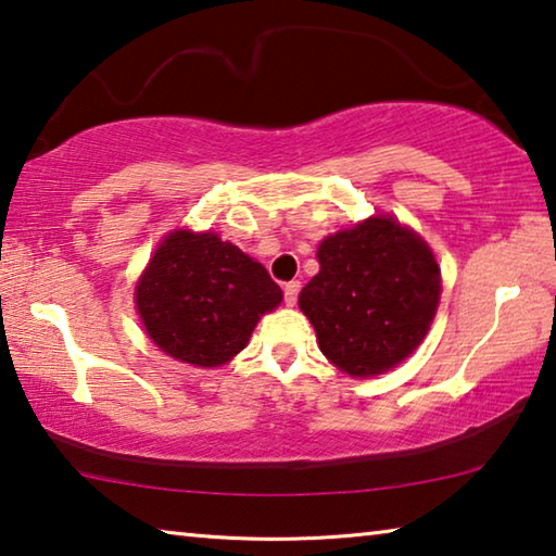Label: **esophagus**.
Returning a JSON list of instances; mask_svg holds the SVG:
<instances>
[{
	"mask_svg": "<svg viewBox=\"0 0 556 556\" xmlns=\"http://www.w3.org/2000/svg\"><path fill=\"white\" fill-rule=\"evenodd\" d=\"M299 289H301L299 281H287V285H285V304L287 306H294L296 304Z\"/></svg>",
	"mask_w": 556,
	"mask_h": 556,
	"instance_id": "obj_1",
	"label": "esophagus"
}]
</instances>
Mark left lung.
I'll return each mask as SVG.
<instances>
[{
	"instance_id": "8db88e82",
	"label": "left lung",
	"mask_w": 556,
	"mask_h": 556,
	"mask_svg": "<svg viewBox=\"0 0 556 556\" xmlns=\"http://www.w3.org/2000/svg\"><path fill=\"white\" fill-rule=\"evenodd\" d=\"M318 275L301 289L321 353L351 378H372L417 351L434 321L441 269L417 232L392 215L318 244Z\"/></svg>"
}]
</instances>
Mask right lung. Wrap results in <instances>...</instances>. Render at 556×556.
Instances as JSON below:
<instances>
[{"label": "right lung", "instance_id": "obj_1", "mask_svg": "<svg viewBox=\"0 0 556 556\" xmlns=\"http://www.w3.org/2000/svg\"><path fill=\"white\" fill-rule=\"evenodd\" d=\"M135 304L156 348L195 368L232 361L281 289L267 269L215 232L174 230L137 281Z\"/></svg>", "mask_w": 556, "mask_h": 556}]
</instances>
